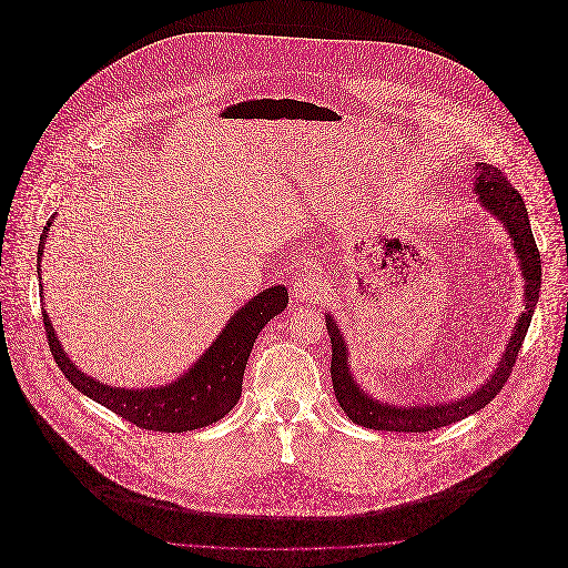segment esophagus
<instances>
[{
  "label": "esophagus",
  "instance_id": "1",
  "mask_svg": "<svg viewBox=\"0 0 568 568\" xmlns=\"http://www.w3.org/2000/svg\"><path fill=\"white\" fill-rule=\"evenodd\" d=\"M325 291H327V284H325L322 275H300L295 282H293V293L300 302H306V304H317L324 300Z\"/></svg>",
  "mask_w": 568,
  "mask_h": 568
}]
</instances>
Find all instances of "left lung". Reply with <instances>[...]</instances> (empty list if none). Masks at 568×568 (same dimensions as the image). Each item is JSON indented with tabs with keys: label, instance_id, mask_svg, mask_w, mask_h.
<instances>
[{
	"label": "left lung",
	"instance_id": "left-lung-1",
	"mask_svg": "<svg viewBox=\"0 0 568 568\" xmlns=\"http://www.w3.org/2000/svg\"><path fill=\"white\" fill-rule=\"evenodd\" d=\"M475 194L481 199V205L494 214L503 227L507 230L514 253L518 257L523 277H525V311L514 325V332L509 336V343L505 347V354L491 374V378L484 383L477 392L444 405H415L396 406L381 403L372 396H367L354 381L349 365H347V349L345 341L341 336V329L334 322L332 315H325V325L332 343V361H329V374H332V389L338 400L341 408L347 413V417L354 424H361L365 428L374 430H394V433H428L442 426H448L453 422H459L477 410H481L507 383L518 349L523 347L527 327L531 324L534 308L538 304L540 295V280H542V262L540 251L534 241L529 214L525 207L523 196L516 187L507 181V176L489 165V163H477L475 165Z\"/></svg>",
	"mask_w": 568,
	"mask_h": 568
}]
</instances>
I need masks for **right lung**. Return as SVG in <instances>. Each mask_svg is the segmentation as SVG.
Instances as JSON below:
<instances>
[{
    "mask_svg": "<svg viewBox=\"0 0 568 568\" xmlns=\"http://www.w3.org/2000/svg\"><path fill=\"white\" fill-rule=\"evenodd\" d=\"M54 219V216H52ZM52 219L45 223L39 239V266L45 239L52 225ZM41 286V284H39ZM43 291V286H41ZM288 304V291L284 286H271L246 302L241 311L216 336V341L205 349V354L176 381L165 387L151 389H120L93 381L82 374L61 347L52 322L43 308V324L50 343V352L65 374V378L98 405L106 406L122 419L162 433H183L210 426L225 417L241 400L243 376L251 347L260 329L277 317Z\"/></svg>",
    "mask_w": 568,
    "mask_h": 568,
    "instance_id": "1",
    "label": "right lung"
}]
</instances>
